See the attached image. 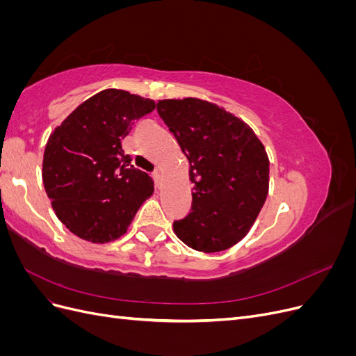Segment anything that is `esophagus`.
<instances>
[{
	"mask_svg": "<svg viewBox=\"0 0 356 356\" xmlns=\"http://www.w3.org/2000/svg\"><path fill=\"white\" fill-rule=\"evenodd\" d=\"M152 177H153V179H154V184H156V187H160V179H161L160 172H159V170H154L153 174H152Z\"/></svg>",
	"mask_w": 356,
	"mask_h": 356,
	"instance_id": "1",
	"label": "esophagus"
}]
</instances>
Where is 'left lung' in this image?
Here are the masks:
<instances>
[{
    "instance_id": "left-lung-1",
    "label": "left lung",
    "mask_w": 356,
    "mask_h": 356,
    "mask_svg": "<svg viewBox=\"0 0 356 356\" xmlns=\"http://www.w3.org/2000/svg\"><path fill=\"white\" fill-rule=\"evenodd\" d=\"M157 113L190 161L191 211L174 221L196 251L218 252L250 232L268 193V157L252 129L211 102H157Z\"/></svg>"
}]
</instances>
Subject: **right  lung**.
Here are the masks:
<instances>
[{
	"label": "right lung",
	"instance_id": "right-lung-1",
	"mask_svg": "<svg viewBox=\"0 0 356 356\" xmlns=\"http://www.w3.org/2000/svg\"><path fill=\"white\" fill-rule=\"evenodd\" d=\"M156 108L152 99L106 89L77 106L49 138L42 182L58 218L79 238H120L153 181L122 149L135 120Z\"/></svg>",
	"mask_w": 356,
	"mask_h": 356
}]
</instances>
